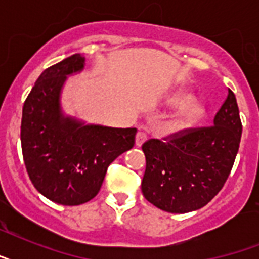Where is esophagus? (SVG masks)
<instances>
[{
	"mask_svg": "<svg viewBox=\"0 0 259 259\" xmlns=\"http://www.w3.org/2000/svg\"><path fill=\"white\" fill-rule=\"evenodd\" d=\"M145 141H146V134L144 133V132H138L137 136H136V146L140 148V146H141Z\"/></svg>",
	"mask_w": 259,
	"mask_h": 259,
	"instance_id": "obj_1",
	"label": "esophagus"
}]
</instances>
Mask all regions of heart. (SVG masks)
I'll return each mask as SVG.
<instances>
[{
  "label": "heart",
  "mask_w": 259,
  "mask_h": 259,
  "mask_svg": "<svg viewBox=\"0 0 259 259\" xmlns=\"http://www.w3.org/2000/svg\"><path fill=\"white\" fill-rule=\"evenodd\" d=\"M166 103L173 107H179L176 113L166 122V127L170 132H185L199 125L207 117V106L203 102L193 99V97L187 91L173 93Z\"/></svg>",
  "instance_id": "obj_1"
}]
</instances>
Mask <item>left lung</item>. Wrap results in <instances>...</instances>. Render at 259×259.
Listing matches in <instances>:
<instances>
[{
    "mask_svg": "<svg viewBox=\"0 0 259 259\" xmlns=\"http://www.w3.org/2000/svg\"><path fill=\"white\" fill-rule=\"evenodd\" d=\"M242 136L237 98L231 90L212 126L175 134L166 142L142 145L146 169L144 196L157 208L185 213L204 207L225 185Z\"/></svg>",
    "mask_w": 259,
    "mask_h": 259,
    "instance_id": "8db88e82",
    "label": "left lung"
}]
</instances>
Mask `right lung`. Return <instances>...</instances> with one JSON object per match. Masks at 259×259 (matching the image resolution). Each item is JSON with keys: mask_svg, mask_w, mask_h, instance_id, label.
<instances>
[{"mask_svg": "<svg viewBox=\"0 0 259 259\" xmlns=\"http://www.w3.org/2000/svg\"><path fill=\"white\" fill-rule=\"evenodd\" d=\"M86 58L72 55L47 68L22 107L21 148L34 188L62 205H79L95 197L107 168L133 148L137 129L87 123L63 110L68 76L84 70Z\"/></svg>", "mask_w": 259, "mask_h": 259, "instance_id": "add662e5", "label": "right lung"}]
</instances>
